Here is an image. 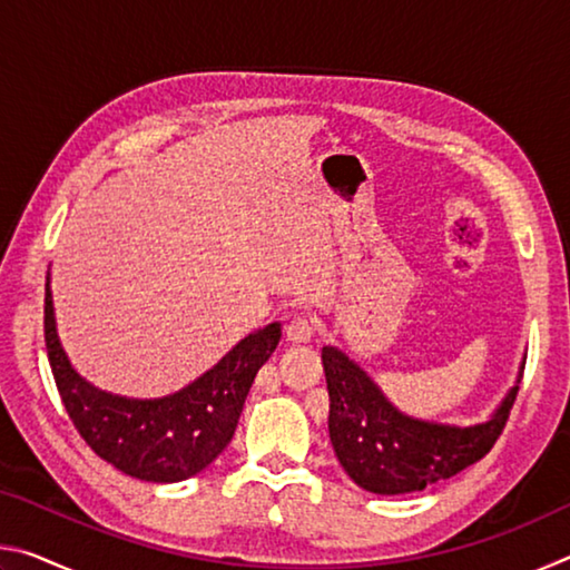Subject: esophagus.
<instances>
[{
  "mask_svg": "<svg viewBox=\"0 0 570 570\" xmlns=\"http://www.w3.org/2000/svg\"><path fill=\"white\" fill-rule=\"evenodd\" d=\"M312 336H314V324H312V320H306V316H294V320L286 324V340L288 342L302 344V342L312 340Z\"/></svg>",
  "mask_w": 570,
  "mask_h": 570,
  "instance_id": "34e87169",
  "label": "esophagus"
}]
</instances>
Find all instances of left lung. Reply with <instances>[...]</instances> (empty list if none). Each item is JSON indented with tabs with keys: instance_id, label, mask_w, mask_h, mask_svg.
<instances>
[{
	"instance_id": "obj_1",
	"label": "left lung",
	"mask_w": 570,
	"mask_h": 570,
	"mask_svg": "<svg viewBox=\"0 0 570 570\" xmlns=\"http://www.w3.org/2000/svg\"><path fill=\"white\" fill-rule=\"evenodd\" d=\"M322 364L336 458L356 485L380 495L414 493L475 465L503 435L518 397L513 387L493 420L475 428H448L394 410L377 384L334 346H324Z\"/></svg>"
}]
</instances>
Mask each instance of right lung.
Here are the masks:
<instances>
[{
  "instance_id": "obj_1",
  "label": "right lung",
  "mask_w": 570,
  "mask_h": 570,
  "mask_svg": "<svg viewBox=\"0 0 570 570\" xmlns=\"http://www.w3.org/2000/svg\"><path fill=\"white\" fill-rule=\"evenodd\" d=\"M278 340V324L256 330L170 397H115L95 390L67 362L55 330L50 284L45 286V344L65 410L95 455L138 480L178 482L208 468L234 438L250 384Z\"/></svg>"
}]
</instances>
